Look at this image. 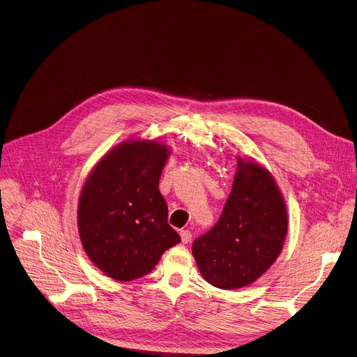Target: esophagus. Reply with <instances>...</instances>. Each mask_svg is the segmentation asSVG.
<instances>
[{"instance_id": "1", "label": "esophagus", "mask_w": 357, "mask_h": 357, "mask_svg": "<svg viewBox=\"0 0 357 357\" xmlns=\"http://www.w3.org/2000/svg\"><path fill=\"white\" fill-rule=\"evenodd\" d=\"M179 235H181L182 243H188V242H190V239H192V234H190L188 229H182V231L179 232Z\"/></svg>"}]
</instances>
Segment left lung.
I'll return each mask as SVG.
<instances>
[{
    "label": "left lung",
    "mask_w": 357,
    "mask_h": 357,
    "mask_svg": "<svg viewBox=\"0 0 357 357\" xmlns=\"http://www.w3.org/2000/svg\"><path fill=\"white\" fill-rule=\"evenodd\" d=\"M231 195L219 220L192 243L202 278L219 289H241L261 278L279 257L287 235V208L268 168L236 158Z\"/></svg>",
    "instance_id": "obj_1"
}]
</instances>
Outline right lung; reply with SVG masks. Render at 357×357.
<instances>
[{
    "label": "right lung",
    "instance_id": "1",
    "mask_svg": "<svg viewBox=\"0 0 357 357\" xmlns=\"http://www.w3.org/2000/svg\"><path fill=\"white\" fill-rule=\"evenodd\" d=\"M169 153L156 138H129L100 159L82 186L79 239L91 262L111 279L142 278L181 242L158 189Z\"/></svg>",
    "mask_w": 357,
    "mask_h": 357
}]
</instances>
